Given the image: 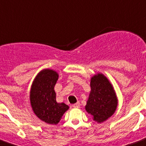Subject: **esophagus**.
Masks as SVG:
<instances>
[{"instance_id": "obj_1", "label": "esophagus", "mask_w": 146, "mask_h": 146, "mask_svg": "<svg viewBox=\"0 0 146 146\" xmlns=\"http://www.w3.org/2000/svg\"><path fill=\"white\" fill-rule=\"evenodd\" d=\"M72 106H73V108H79L80 107V103H79V102H76V104H73Z\"/></svg>"}]
</instances>
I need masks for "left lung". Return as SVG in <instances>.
<instances>
[{
	"label": "left lung",
	"instance_id": "8db88e82",
	"mask_svg": "<svg viewBox=\"0 0 146 146\" xmlns=\"http://www.w3.org/2000/svg\"><path fill=\"white\" fill-rule=\"evenodd\" d=\"M91 91L85 110L93 116L94 121L103 122L111 117L117 107V98L108 79L98 73L90 79Z\"/></svg>",
	"mask_w": 146,
	"mask_h": 146
}]
</instances>
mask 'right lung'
Segmentation results:
<instances>
[{
    "label": "right lung",
    "mask_w": 146,
    "mask_h": 146,
    "mask_svg": "<svg viewBox=\"0 0 146 146\" xmlns=\"http://www.w3.org/2000/svg\"><path fill=\"white\" fill-rule=\"evenodd\" d=\"M58 79L56 71L43 70L35 77L30 91V102L35 114L48 124H58L69 108L66 104L56 102L54 87Z\"/></svg>",
    "instance_id": "add662e5"
}]
</instances>
